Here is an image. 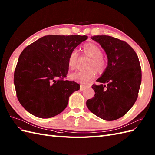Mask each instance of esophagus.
<instances>
[{
  "instance_id": "esophagus-1",
  "label": "esophagus",
  "mask_w": 155,
  "mask_h": 155,
  "mask_svg": "<svg viewBox=\"0 0 155 155\" xmlns=\"http://www.w3.org/2000/svg\"><path fill=\"white\" fill-rule=\"evenodd\" d=\"M88 87V85H83V84H81L80 85V91H83V90H85V89H87V88Z\"/></svg>"
}]
</instances>
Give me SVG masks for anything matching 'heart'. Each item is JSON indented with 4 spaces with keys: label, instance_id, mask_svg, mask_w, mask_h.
I'll list each match as a JSON object with an SVG mask.
<instances>
[{
    "label": "heart",
    "instance_id": "b5f03b06",
    "mask_svg": "<svg viewBox=\"0 0 155 155\" xmlns=\"http://www.w3.org/2000/svg\"><path fill=\"white\" fill-rule=\"evenodd\" d=\"M84 55L91 58L89 62V69L86 71H78L70 75V79L83 84H87L96 77V70L101 73L106 67V62L101 55L102 50L97 44L92 42L85 44L82 47ZM78 53L76 49H73L69 54L68 66L70 70H74L76 66Z\"/></svg>",
    "mask_w": 155,
    "mask_h": 155
}]
</instances>
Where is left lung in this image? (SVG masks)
<instances>
[{
	"label": "left lung",
	"instance_id": "8db88e82",
	"mask_svg": "<svg viewBox=\"0 0 155 155\" xmlns=\"http://www.w3.org/2000/svg\"><path fill=\"white\" fill-rule=\"evenodd\" d=\"M107 57V66L92 85L94 97L87 100L88 109L98 117L114 120L122 117L136 102L141 82V70L136 53L124 41L106 35L92 36Z\"/></svg>",
	"mask_w": 155,
	"mask_h": 155
}]
</instances>
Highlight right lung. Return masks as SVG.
I'll use <instances>...</instances> for the list:
<instances>
[{"label":"right lung","mask_w":155,"mask_h":155,"mask_svg":"<svg viewBox=\"0 0 155 155\" xmlns=\"http://www.w3.org/2000/svg\"><path fill=\"white\" fill-rule=\"evenodd\" d=\"M87 38L48 35L23 49L14 82L19 102L31 114L48 119L64 111L70 96L79 89L78 83L64 79L69 54Z\"/></svg>","instance_id":"add662e5"}]
</instances>
